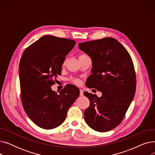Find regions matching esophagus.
<instances>
[{
    "instance_id": "esophagus-1",
    "label": "esophagus",
    "mask_w": 155,
    "mask_h": 155,
    "mask_svg": "<svg viewBox=\"0 0 155 155\" xmlns=\"http://www.w3.org/2000/svg\"><path fill=\"white\" fill-rule=\"evenodd\" d=\"M80 96L84 95V91L82 90V89H80Z\"/></svg>"
}]
</instances>
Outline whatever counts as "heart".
<instances>
[{"instance_id":"b5f03b06","label":"heart","mask_w":155,"mask_h":155,"mask_svg":"<svg viewBox=\"0 0 155 155\" xmlns=\"http://www.w3.org/2000/svg\"><path fill=\"white\" fill-rule=\"evenodd\" d=\"M83 55H84V54H81V55H80L79 56H83ZM71 82H72L75 83V84H80V83H81V81H80L78 78H71Z\"/></svg>"}]
</instances>
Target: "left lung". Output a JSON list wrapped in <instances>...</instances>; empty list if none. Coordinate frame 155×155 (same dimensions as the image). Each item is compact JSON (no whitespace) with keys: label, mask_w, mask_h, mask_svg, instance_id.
<instances>
[{"label":"left lung","mask_w":155,"mask_h":155,"mask_svg":"<svg viewBox=\"0 0 155 155\" xmlns=\"http://www.w3.org/2000/svg\"><path fill=\"white\" fill-rule=\"evenodd\" d=\"M78 48L92 60V75L87 87L102 92L101 97L84 92L90 101L85 120L96 131H110L123 120L135 95L131 57L117 40L109 37L79 43Z\"/></svg>","instance_id":"1"}]
</instances>
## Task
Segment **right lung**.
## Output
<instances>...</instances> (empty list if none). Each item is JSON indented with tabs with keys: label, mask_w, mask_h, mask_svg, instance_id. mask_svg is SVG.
I'll use <instances>...</instances> for the list:
<instances>
[{
	"label": "right lung",
	"mask_w": 155,
	"mask_h": 155,
	"mask_svg": "<svg viewBox=\"0 0 155 155\" xmlns=\"http://www.w3.org/2000/svg\"><path fill=\"white\" fill-rule=\"evenodd\" d=\"M75 44L71 39L47 35L22 53L19 67L22 105L29 119L43 129L61 125L80 95L78 87L73 85H67L59 94L51 87L61 75L65 56Z\"/></svg>",
	"instance_id": "1"
}]
</instances>
